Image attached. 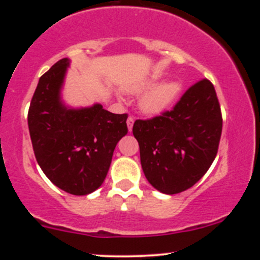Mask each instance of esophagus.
I'll list each match as a JSON object with an SVG mask.
<instances>
[{
    "label": "esophagus",
    "instance_id": "obj_1",
    "mask_svg": "<svg viewBox=\"0 0 260 260\" xmlns=\"http://www.w3.org/2000/svg\"><path fill=\"white\" fill-rule=\"evenodd\" d=\"M134 121H136V118H134L133 116H129V117L127 118V126H128V129H129V131H132Z\"/></svg>",
    "mask_w": 260,
    "mask_h": 260
}]
</instances>
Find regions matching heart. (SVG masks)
Masks as SVG:
<instances>
[{
	"instance_id": "obj_1",
	"label": "heart",
	"mask_w": 260,
	"mask_h": 260,
	"mask_svg": "<svg viewBox=\"0 0 260 260\" xmlns=\"http://www.w3.org/2000/svg\"><path fill=\"white\" fill-rule=\"evenodd\" d=\"M150 84H145L140 86L139 89H144ZM138 89V90H139ZM181 90V86L176 82L162 83V84L155 86L140 101V107L147 113H159L165 110L170 104L176 99L178 92Z\"/></svg>"
}]
</instances>
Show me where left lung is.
Masks as SVG:
<instances>
[{
	"instance_id": "obj_1",
	"label": "left lung",
	"mask_w": 260,
	"mask_h": 260,
	"mask_svg": "<svg viewBox=\"0 0 260 260\" xmlns=\"http://www.w3.org/2000/svg\"><path fill=\"white\" fill-rule=\"evenodd\" d=\"M221 131V109L207 78L189 86L172 110L137 120L133 136L149 183L165 194L194 186L215 159Z\"/></svg>"
}]
</instances>
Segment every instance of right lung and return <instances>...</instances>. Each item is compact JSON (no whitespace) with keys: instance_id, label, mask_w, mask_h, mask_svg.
<instances>
[{"instance_id":"obj_1","label":"right lung","mask_w":260,"mask_h":260,"mask_svg":"<svg viewBox=\"0 0 260 260\" xmlns=\"http://www.w3.org/2000/svg\"><path fill=\"white\" fill-rule=\"evenodd\" d=\"M67 67L68 59L62 58L40 77L28 126L46 177L70 194L85 196L105 180L116 144L128 132V115L109 112L99 104L80 110L64 107L59 89Z\"/></svg>"}]
</instances>
